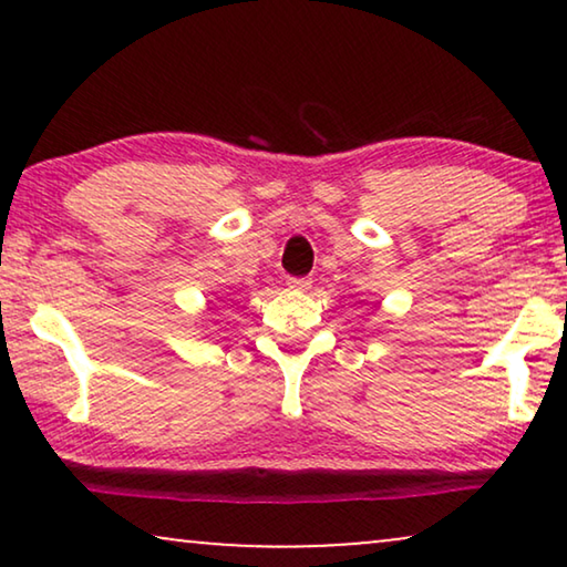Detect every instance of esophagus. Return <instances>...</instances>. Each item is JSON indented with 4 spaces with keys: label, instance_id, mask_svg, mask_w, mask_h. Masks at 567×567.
Returning <instances> with one entry per match:
<instances>
[{
    "label": "esophagus",
    "instance_id": "1",
    "mask_svg": "<svg viewBox=\"0 0 567 567\" xmlns=\"http://www.w3.org/2000/svg\"><path fill=\"white\" fill-rule=\"evenodd\" d=\"M286 284H289V289H293V291H307L309 286H312V281H309V278H305V276H289L286 278Z\"/></svg>",
    "mask_w": 567,
    "mask_h": 567
}]
</instances>
